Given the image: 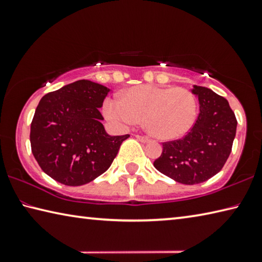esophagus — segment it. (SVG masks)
Wrapping results in <instances>:
<instances>
[{"label": "esophagus", "instance_id": "obj_1", "mask_svg": "<svg viewBox=\"0 0 262 262\" xmlns=\"http://www.w3.org/2000/svg\"><path fill=\"white\" fill-rule=\"evenodd\" d=\"M134 136L140 142H142V143H147V142H149V139H148V137H145V136H141V135H134Z\"/></svg>", "mask_w": 262, "mask_h": 262}]
</instances>
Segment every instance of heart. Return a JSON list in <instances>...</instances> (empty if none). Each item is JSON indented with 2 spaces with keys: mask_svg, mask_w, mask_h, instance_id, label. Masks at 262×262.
<instances>
[{
  "mask_svg": "<svg viewBox=\"0 0 262 262\" xmlns=\"http://www.w3.org/2000/svg\"><path fill=\"white\" fill-rule=\"evenodd\" d=\"M103 113L118 127L130 126L144 118V127L150 135L172 141L192 129L198 117V101L187 89L144 84L129 88L122 98H106Z\"/></svg>",
  "mask_w": 262,
  "mask_h": 262,
  "instance_id": "1",
  "label": "heart"
}]
</instances>
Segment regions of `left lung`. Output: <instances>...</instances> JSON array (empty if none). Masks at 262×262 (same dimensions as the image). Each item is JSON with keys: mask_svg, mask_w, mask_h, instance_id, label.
<instances>
[{"mask_svg": "<svg viewBox=\"0 0 262 262\" xmlns=\"http://www.w3.org/2000/svg\"><path fill=\"white\" fill-rule=\"evenodd\" d=\"M200 113L192 129L181 140L163 143L154 166L185 185L207 181L219 173L231 152L237 120L228 100L210 89L193 85Z\"/></svg>", "mask_w": 262, "mask_h": 262, "instance_id": "8db88e82", "label": "left lung"}]
</instances>
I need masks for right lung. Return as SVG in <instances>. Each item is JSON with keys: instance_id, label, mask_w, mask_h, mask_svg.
<instances>
[{"instance_id": "add662e5", "label": "right lung", "mask_w": 262, "mask_h": 262, "mask_svg": "<svg viewBox=\"0 0 262 262\" xmlns=\"http://www.w3.org/2000/svg\"><path fill=\"white\" fill-rule=\"evenodd\" d=\"M110 89L79 79L42 97L31 123L32 154L47 176L67 186L95 180L129 135L106 133L99 108Z\"/></svg>"}]
</instances>
